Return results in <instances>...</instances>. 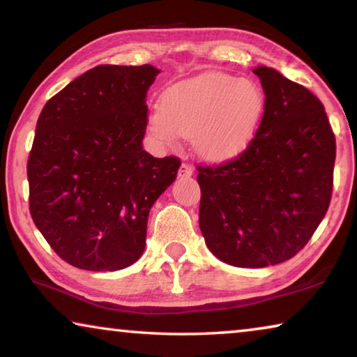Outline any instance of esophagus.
<instances>
[{
  "instance_id": "1",
  "label": "esophagus",
  "mask_w": 357,
  "mask_h": 357,
  "mask_svg": "<svg viewBox=\"0 0 357 357\" xmlns=\"http://www.w3.org/2000/svg\"><path fill=\"white\" fill-rule=\"evenodd\" d=\"M192 174H193V168L189 164L183 162V164H181V167H179V170H178V176L179 178H190Z\"/></svg>"
}]
</instances>
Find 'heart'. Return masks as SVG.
<instances>
[{"instance_id":"heart-1","label":"heart","mask_w":357,"mask_h":357,"mask_svg":"<svg viewBox=\"0 0 357 357\" xmlns=\"http://www.w3.org/2000/svg\"><path fill=\"white\" fill-rule=\"evenodd\" d=\"M263 108V93L253 82L206 72L162 94L159 112L149 116V132L164 144L178 135L192 137L202 155L228 160L249 146Z\"/></svg>"}]
</instances>
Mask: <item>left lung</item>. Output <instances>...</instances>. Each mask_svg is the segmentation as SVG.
Returning a JSON list of instances; mask_svg holds the SVG:
<instances>
[{
    "mask_svg": "<svg viewBox=\"0 0 357 357\" xmlns=\"http://www.w3.org/2000/svg\"><path fill=\"white\" fill-rule=\"evenodd\" d=\"M264 113L249 146L198 165L200 229L208 249L238 268H266L304 249L328 213L335 135L315 94L266 66Z\"/></svg>",
    "mask_w": 357,
    "mask_h": 357,
    "instance_id": "obj_1",
    "label": "left lung"
}]
</instances>
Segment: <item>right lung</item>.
<instances>
[{
  "label": "right lung",
  "mask_w": 357,
  "mask_h": 357,
  "mask_svg": "<svg viewBox=\"0 0 357 357\" xmlns=\"http://www.w3.org/2000/svg\"><path fill=\"white\" fill-rule=\"evenodd\" d=\"M159 69L102 64L47 102L28 157L29 213L59 258L86 271L135 263L149 209L181 160L143 149L146 93Z\"/></svg>",
  "instance_id": "1"
}]
</instances>
